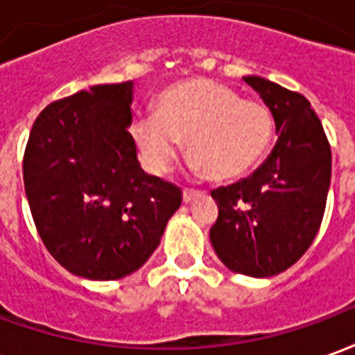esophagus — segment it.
Segmentation results:
<instances>
[{"label": "esophagus", "instance_id": "1", "mask_svg": "<svg viewBox=\"0 0 355 355\" xmlns=\"http://www.w3.org/2000/svg\"><path fill=\"white\" fill-rule=\"evenodd\" d=\"M198 196H201L200 190H192V188H184V192H182V200H184L186 203H190V201L196 200Z\"/></svg>", "mask_w": 355, "mask_h": 355}]
</instances>
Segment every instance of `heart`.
Returning a JSON list of instances; mask_svg holds the SVG:
<instances>
[{
  "label": "heart",
  "mask_w": 355,
  "mask_h": 355,
  "mask_svg": "<svg viewBox=\"0 0 355 355\" xmlns=\"http://www.w3.org/2000/svg\"><path fill=\"white\" fill-rule=\"evenodd\" d=\"M135 140L155 175L171 169L186 140L193 167L215 180H236L254 169L274 139L266 104L243 101L211 80L178 81L159 94L155 116L135 123Z\"/></svg>",
  "instance_id": "heart-1"
}]
</instances>
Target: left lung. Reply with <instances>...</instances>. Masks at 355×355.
<instances>
[{
  "label": "left lung",
  "instance_id": "left-lung-1",
  "mask_svg": "<svg viewBox=\"0 0 355 355\" xmlns=\"http://www.w3.org/2000/svg\"><path fill=\"white\" fill-rule=\"evenodd\" d=\"M243 80L272 112L277 142L251 177L211 192L218 203L211 243L232 272L270 277L293 266L320 232L331 146L306 96L259 76Z\"/></svg>",
  "mask_w": 355,
  "mask_h": 355
}]
</instances>
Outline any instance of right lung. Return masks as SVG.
Returning <instances> with one entry per match:
<instances>
[{
  "instance_id": "obj_1",
  "label": "right lung",
  "mask_w": 355,
  "mask_h": 355,
  "mask_svg": "<svg viewBox=\"0 0 355 355\" xmlns=\"http://www.w3.org/2000/svg\"><path fill=\"white\" fill-rule=\"evenodd\" d=\"M131 102L132 81L51 102L24 150V190L43 245L87 279L139 270L182 203L177 184L140 167L127 131Z\"/></svg>"
}]
</instances>
